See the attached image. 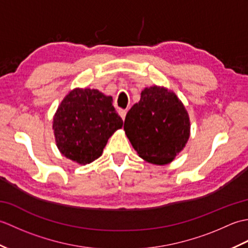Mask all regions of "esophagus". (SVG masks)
I'll return each mask as SVG.
<instances>
[{"instance_id":"34e87169","label":"esophagus","mask_w":248,"mask_h":248,"mask_svg":"<svg viewBox=\"0 0 248 248\" xmlns=\"http://www.w3.org/2000/svg\"><path fill=\"white\" fill-rule=\"evenodd\" d=\"M118 114H119V116L121 117V119L124 120L125 114H127V110L124 109V108H119V109H118Z\"/></svg>"}]
</instances>
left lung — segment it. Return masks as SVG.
<instances>
[{
	"label": "left lung",
	"mask_w": 248,
	"mask_h": 248,
	"mask_svg": "<svg viewBox=\"0 0 248 248\" xmlns=\"http://www.w3.org/2000/svg\"><path fill=\"white\" fill-rule=\"evenodd\" d=\"M124 132L138 155L166 165L186 147L191 134L188 113L177 94L164 86L146 87L127 113Z\"/></svg>",
	"instance_id": "1"
}]
</instances>
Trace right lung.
<instances>
[{
  "label": "right lung",
  "mask_w": 248,
  "mask_h": 248,
  "mask_svg": "<svg viewBox=\"0 0 248 248\" xmlns=\"http://www.w3.org/2000/svg\"><path fill=\"white\" fill-rule=\"evenodd\" d=\"M112 103L113 98L98 89L77 87L66 94L52 125L62 155L86 165L102 155L108 139L124 124Z\"/></svg>",
  "instance_id": "right-lung-1"
}]
</instances>
